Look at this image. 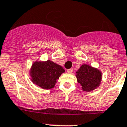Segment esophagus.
Segmentation results:
<instances>
[{
	"label": "esophagus",
	"instance_id": "1",
	"mask_svg": "<svg viewBox=\"0 0 127 127\" xmlns=\"http://www.w3.org/2000/svg\"><path fill=\"white\" fill-rule=\"evenodd\" d=\"M67 72H68V73H72V72H73V69H67Z\"/></svg>",
	"mask_w": 127,
	"mask_h": 127
}]
</instances>
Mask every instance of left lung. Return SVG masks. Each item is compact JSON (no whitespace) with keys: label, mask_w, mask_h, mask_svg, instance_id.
<instances>
[{"label":"left lung","mask_w":127,"mask_h":127,"mask_svg":"<svg viewBox=\"0 0 127 127\" xmlns=\"http://www.w3.org/2000/svg\"><path fill=\"white\" fill-rule=\"evenodd\" d=\"M76 73L77 82L80 83L83 91H94L99 86L101 82V71L88 64L82 65Z\"/></svg>","instance_id":"left-lung-1"}]
</instances>
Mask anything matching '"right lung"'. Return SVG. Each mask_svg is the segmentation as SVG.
I'll return each instance as SVG.
<instances>
[{"mask_svg": "<svg viewBox=\"0 0 127 127\" xmlns=\"http://www.w3.org/2000/svg\"><path fill=\"white\" fill-rule=\"evenodd\" d=\"M65 71L62 66L52 61H35L30 69L32 81L44 89L54 88L59 76Z\"/></svg>", "mask_w": 127, "mask_h": 127, "instance_id": "1", "label": "right lung"}]
</instances>
